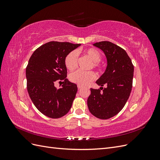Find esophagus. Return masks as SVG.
<instances>
[{
	"label": "esophagus",
	"instance_id": "esophagus-1",
	"mask_svg": "<svg viewBox=\"0 0 160 160\" xmlns=\"http://www.w3.org/2000/svg\"><path fill=\"white\" fill-rule=\"evenodd\" d=\"M77 88H78L79 89H81V88H83V86H81L80 85H77Z\"/></svg>",
	"mask_w": 160,
	"mask_h": 160
}]
</instances>
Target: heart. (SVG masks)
I'll return each instance as SVG.
<instances>
[{"instance_id":"heart-1","label":"heart","mask_w":160,"mask_h":160,"mask_svg":"<svg viewBox=\"0 0 160 160\" xmlns=\"http://www.w3.org/2000/svg\"><path fill=\"white\" fill-rule=\"evenodd\" d=\"M84 54L88 56L90 60L92 61L89 67L90 68H95L100 70L101 66L99 63L100 61L102 58V55L99 51L94 49V48H89L84 51ZM77 53L75 51H72L67 54L65 58L64 62L66 68L69 71H73L77 67ZM96 78V75L93 71H77L71 73L69 76V80L76 84L80 85H87L91 81L95 80Z\"/></svg>"}]
</instances>
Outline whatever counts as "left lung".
<instances>
[{"instance_id": "left-lung-1", "label": "left lung", "mask_w": 160, "mask_h": 160, "mask_svg": "<svg viewBox=\"0 0 160 160\" xmlns=\"http://www.w3.org/2000/svg\"><path fill=\"white\" fill-rule=\"evenodd\" d=\"M93 45L104 52L108 66L96 81L101 86L100 89L91 88L88 105L95 117L108 119L117 115L126 103L132 89L134 67L126 51L122 47L109 41ZM104 85L106 87L103 88Z\"/></svg>"}]
</instances>
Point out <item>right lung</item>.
<instances>
[{"instance_id": "add662e5", "label": "right lung", "mask_w": 160, "mask_h": 160, "mask_svg": "<svg viewBox=\"0 0 160 160\" xmlns=\"http://www.w3.org/2000/svg\"><path fill=\"white\" fill-rule=\"evenodd\" d=\"M81 44L51 41L34 51L26 68L28 95L37 109L47 117L60 118L70 110L77 86L67 79L66 55ZM63 81L57 89L56 81Z\"/></svg>"}]
</instances>
